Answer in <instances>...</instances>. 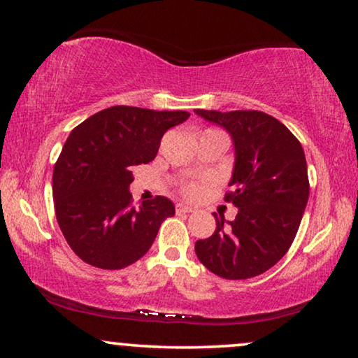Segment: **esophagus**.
Instances as JSON below:
<instances>
[{
  "label": "esophagus",
  "mask_w": 358,
  "mask_h": 358,
  "mask_svg": "<svg viewBox=\"0 0 358 358\" xmlns=\"http://www.w3.org/2000/svg\"><path fill=\"white\" fill-rule=\"evenodd\" d=\"M194 210H195L194 207H190V205H185V203L176 205V212L178 213H192Z\"/></svg>",
  "instance_id": "34e87169"
}]
</instances>
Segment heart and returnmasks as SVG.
Returning a JSON list of instances; mask_svg holds the SVG:
<instances>
[{
  "label": "heart",
  "mask_w": 358,
  "mask_h": 358,
  "mask_svg": "<svg viewBox=\"0 0 358 358\" xmlns=\"http://www.w3.org/2000/svg\"><path fill=\"white\" fill-rule=\"evenodd\" d=\"M182 192L185 195H189V197H195V195L200 194V185L190 182V184H185L182 187Z\"/></svg>",
  "instance_id": "b5f03b06"
}]
</instances>
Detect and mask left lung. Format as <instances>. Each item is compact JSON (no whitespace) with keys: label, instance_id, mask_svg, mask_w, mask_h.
<instances>
[{"label":"left lung","instance_id":"obj_1","mask_svg":"<svg viewBox=\"0 0 358 358\" xmlns=\"http://www.w3.org/2000/svg\"><path fill=\"white\" fill-rule=\"evenodd\" d=\"M195 114L231 135L236 161L224 202L238 208L233 222L215 213L217 229L195 243V254L228 280L261 275L285 256L301 223L310 197L305 151L282 122L261 110Z\"/></svg>","mask_w":358,"mask_h":358}]
</instances>
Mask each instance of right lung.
I'll return each mask as SVG.
<instances>
[{
    "mask_svg": "<svg viewBox=\"0 0 358 358\" xmlns=\"http://www.w3.org/2000/svg\"><path fill=\"white\" fill-rule=\"evenodd\" d=\"M190 117L185 110L114 106L71 130L55 168L57 222L81 261L117 271L143 257L174 203L155 197L131 205V168L156 158L163 135Z\"/></svg>",
    "mask_w": 358,
    "mask_h": 358,
    "instance_id": "1",
    "label": "right lung"
}]
</instances>
